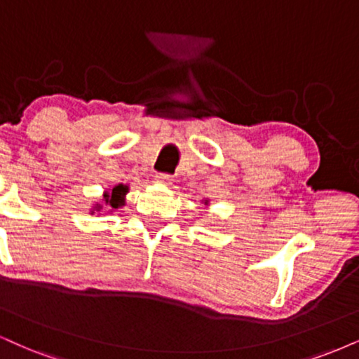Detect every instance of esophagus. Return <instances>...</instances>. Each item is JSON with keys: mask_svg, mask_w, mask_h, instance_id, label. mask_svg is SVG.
<instances>
[{"mask_svg": "<svg viewBox=\"0 0 359 359\" xmlns=\"http://www.w3.org/2000/svg\"><path fill=\"white\" fill-rule=\"evenodd\" d=\"M171 176L170 175H163V172H159V175L154 176V183H159V184H165V187H168V184H171Z\"/></svg>", "mask_w": 359, "mask_h": 359, "instance_id": "obj_1", "label": "esophagus"}]
</instances>
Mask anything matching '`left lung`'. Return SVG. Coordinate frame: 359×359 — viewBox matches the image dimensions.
Segmentation results:
<instances>
[{
	"label": "left lung",
	"instance_id": "left-lung-1",
	"mask_svg": "<svg viewBox=\"0 0 359 359\" xmlns=\"http://www.w3.org/2000/svg\"><path fill=\"white\" fill-rule=\"evenodd\" d=\"M203 203H205V206H210V200H208V198H205V200H203Z\"/></svg>",
	"mask_w": 359,
	"mask_h": 359
}]
</instances>
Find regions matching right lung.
I'll return each mask as SVG.
<instances>
[{
  "instance_id": "obj_1",
  "label": "right lung",
  "mask_w": 359,
  "mask_h": 359,
  "mask_svg": "<svg viewBox=\"0 0 359 359\" xmlns=\"http://www.w3.org/2000/svg\"><path fill=\"white\" fill-rule=\"evenodd\" d=\"M130 193V187L128 184H123V183H118L114 184V187L104 189L103 191V196H101L100 201H96L95 205L91 206L90 213L95 215H103L104 209L107 210L104 213H114V211L119 210V208H123L126 205V194Z\"/></svg>"
}]
</instances>
